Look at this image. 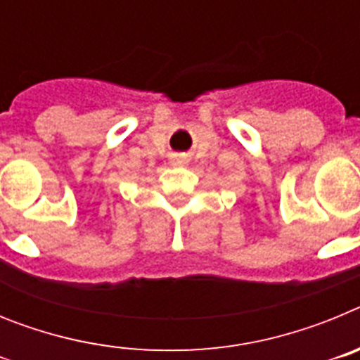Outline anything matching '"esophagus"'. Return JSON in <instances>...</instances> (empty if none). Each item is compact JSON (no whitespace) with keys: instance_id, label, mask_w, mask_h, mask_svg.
Listing matches in <instances>:
<instances>
[{"instance_id":"esophagus-1","label":"esophagus","mask_w":360,"mask_h":360,"mask_svg":"<svg viewBox=\"0 0 360 360\" xmlns=\"http://www.w3.org/2000/svg\"><path fill=\"white\" fill-rule=\"evenodd\" d=\"M173 162H174V164H184V158L182 157H174Z\"/></svg>"}]
</instances>
